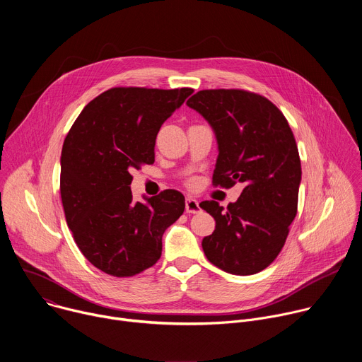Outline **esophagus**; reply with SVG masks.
I'll use <instances>...</instances> for the list:
<instances>
[{"label": "esophagus", "instance_id": "obj_1", "mask_svg": "<svg viewBox=\"0 0 362 362\" xmlns=\"http://www.w3.org/2000/svg\"><path fill=\"white\" fill-rule=\"evenodd\" d=\"M185 211H186V214H197L200 211L199 202L193 197H187L186 203H185Z\"/></svg>", "mask_w": 362, "mask_h": 362}]
</instances>
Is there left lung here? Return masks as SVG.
<instances>
[{
  "label": "left lung",
  "instance_id": "8db88e82",
  "mask_svg": "<svg viewBox=\"0 0 362 362\" xmlns=\"http://www.w3.org/2000/svg\"><path fill=\"white\" fill-rule=\"evenodd\" d=\"M186 105L215 133L214 183H245L226 209L216 200L200 203L216 222L202 240L203 252L225 272H261L275 261L296 216L302 170L292 130L268 98L243 90H202Z\"/></svg>",
  "mask_w": 362,
  "mask_h": 362
}]
</instances>
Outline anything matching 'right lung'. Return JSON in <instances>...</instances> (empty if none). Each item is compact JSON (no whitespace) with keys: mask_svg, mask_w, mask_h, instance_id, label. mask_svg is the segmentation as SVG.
<instances>
[{"mask_svg":"<svg viewBox=\"0 0 362 362\" xmlns=\"http://www.w3.org/2000/svg\"><path fill=\"white\" fill-rule=\"evenodd\" d=\"M192 88L115 87L97 95L70 129L62 151L66 221L86 259L109 275L133 276L162 255V236L185 211L177 190L134 202L130 172L154 162L162 124Z\"/></svg>","mask_w":362,"mask_h":362,"instance_id":"obj_1","label":"right lung"}]
</instances>
